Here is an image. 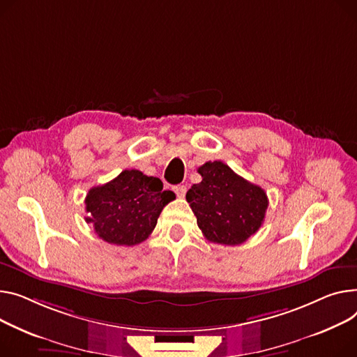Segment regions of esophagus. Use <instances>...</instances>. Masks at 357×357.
Returning <instances> with one entry per match:
<instances>
[{
    "label": "esophagus",
    "mask_w": 357,
    "mask_h": 357,
    "mask_svg": "<svg viewBox=\"0 0 357 357\" xmlns=\"http://www.w3.org/2000/svg\"><path fill=\"white\" fill-rule=\"evenodd\" d=\"M172 189H174V192H175L179 198H183L185 194H186V186H185V185H175Z\"/></svg>",
    "instance_id": "1"
}]
</instances>
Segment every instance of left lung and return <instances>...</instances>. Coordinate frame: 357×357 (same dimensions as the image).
<instances>
[{
  "label": "left lung",
  "mask_w": 357,
  "mask_h": 357,
  "mask_svg": "<svg viewBox=\"0 0 357 357\" xmlns=\"http://www.w3.org/2000/svg\"><path fill=\"white\" fill-rule=\"evenodd\" d=\"M202 176L186 192L204 236L222 245H240L254 235L266 218L268 198L264 189L236 175L221 160L198 168Z\"/></svg>",
  "instance_id": "1"
}]
</instances>
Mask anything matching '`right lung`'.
<instances>
[{"instance_id":"add662e5","label":"right lung","mask_w":357,"mask_h":357,"mask_svg":"<svg viewBox=\"0 0 357 357\" xmlns=\"http://www.w3.org/2000/svg\"><path fill=\"white\" fill-rule=\"evenodd\" d=\"M175 199L159 178L125 169L110 182L93 186L86 197V222L109 244L132 247L145 241L166 204Z\"/></svg>"}]
</instances>
